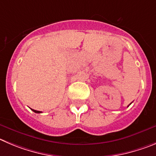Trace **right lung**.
<instances>
[{"mask_svg":"<svg viewBox=\"0 0 156 156\" xmlns=\"http://www.w3.org/2000/svg\"><path fill=\"white\" fill-rule=\"evenodd\" d=\"M31 110L35 113H41V112H40V111H36V110H34V109H31Z\"/></svg>","mask_w":156,"mask_h":156,"instance_id":"right-lung-1","label":"right lung"}]
</instances>
